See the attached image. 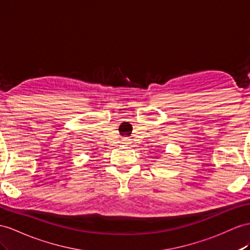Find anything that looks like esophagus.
I'll return each mask as SVG.
<instances>
[{
    "mask_svg": "<svg viewBox=\"0 0 250 250\" xmlns=\"http://www.w3.org/2000/svg\"><path fill=\"white\" fill-rule=\"evenodd\" d=\"M123 144L125 145V146H130L131 145V143L129 142V140L127 139H124V142H123Z\"/></svg>",
    "mask_w": 250,
    "mask_h": 250,
    "instance_id": "obj_1",
    "label": "esophagus"
}]
</instances>
